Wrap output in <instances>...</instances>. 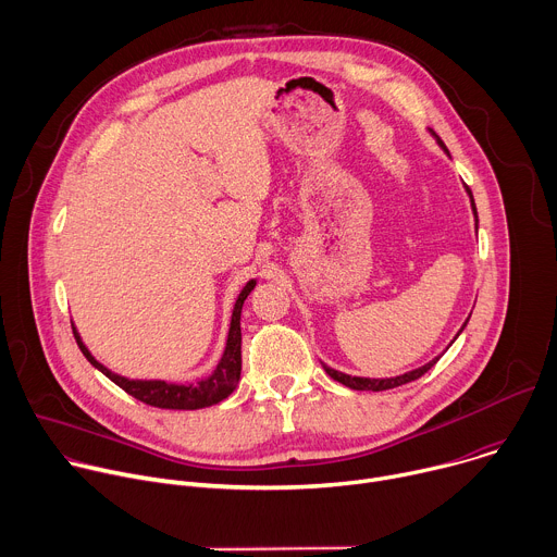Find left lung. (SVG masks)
Instances as JSON below:
<instances>
[{"mask_svg":"<svg viewBox=\"0 0 557 557\" xmlns=\"http://www.w3.org/2000/svg\"><path fill=\"white\" fill-rule=\"evenodd\" d=\"M434 136V134H432ZM438 140V138H436ZM438 147L449 156V151H447V147L438 140ZM465 191H467V196H469V205H471V213H473V226H475V233H479V211H475V202H473V196H471V189L465 185ZM469 317H471V312H469ZM469 317L465 320V324L460 326V331L456 333V337L465 331V326H467V322H469ZM456 337L449 342V346L456 342ZM447 346V348H449ZM445 348V350H447ZM443 350V352H445ZM443 352L438 355V357H434L432 361H428L425 366H421V368H414V370H410V372H404V374H396V376H387V379H370V376H352V374H346V372H339V370H335V368H331V366H326V363H322L324 366V370H326V374L331 376V379H335V381H339V383H344L346 387H350V389H372V392H381V389H389V387H399V385H404V383H410V381H414V379H419V376H423L441 357H443Z\"/></svg>","mask_w":557,"mask_h":557,"instance_id":"left-lung-1","label":"left lung"}]
</instances>
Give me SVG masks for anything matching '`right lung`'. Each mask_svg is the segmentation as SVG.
Instances as JSON below:
<instances>
[{
    "label": "right lung",
    "mask_w": 557,
    "mask_h": 557,
    "mask_svg": "<svg viewBox=\"0 0 557 557\" xmlns=\"http://www.w3.org/2000/svg\"><path fill=\"white\" fill-rule=\"evenodd\" d=\"M258 280H249L245 288L240 290L235 299L233 312H231V324L226 333V344L222 350V357L213 372L196 383H174L165 379H129L119 372H112L108 366L97 361V357L88 350L84 344L82 335H78L76 326L72 324L74 339L82 348L84 357L99 370L103 372L110 381H114L119 387H123L127 394H132L134 399L153 406V408H165V410H200L215 406L224 401L226 396L237 387V381H240V370H243V331H240V314H243V304L249 297V293L256 288Z\"/></svg>",
    "instance_id": "1"
}]
</instances>
